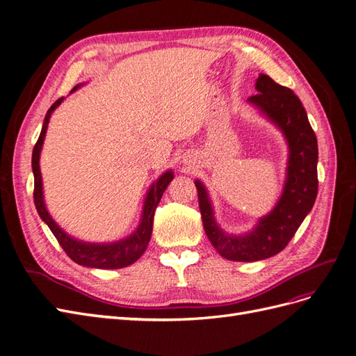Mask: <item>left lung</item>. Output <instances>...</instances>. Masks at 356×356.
<instances>
[{"mask_svg": "<svg viewBox=\"0 0 356 356\" xmlns=\"http://www.w3.org/2000/svg\"><path fill=\"white\" fill-rule=\"evenodd\" d=\"M250 102L282 129L289 144L288 177L276 208L245 236L224 234L213 221L207 190L196 181L203 229L215 250L232 261H258L281 252L314 207L318 195V141L303 104L285 86L260 74Z\"/></svg>", "mask_w": 356, "mask_h": 356, "instance_id": "obj_1", "label": "left lung"}]
</instances>
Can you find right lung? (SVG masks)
<instances>
[{
	"label": "right lung",
	"instance_id": "right-lung-1",
	"mask_svg": "<svg viewBox=\"0 0 356 356\" xmlns=\"http://www.w3.org/2000/svg\"><path fill=\"white\" fill-rule=\"evenodd\" d=\"M77 88H74L71 92H74ZM63 98H59L55 104H53L44 118V123H42L41 134L37 139V143L34 145V152H32V172H34V203L35 208L38 211V215L41 220L44 221L51 233L55 234V238L58 239L59 245L62 246V250L67 252V255L71 258L72 261L77 264L86 266V267H96V268H122L129 264L135 263L139 257L144 254L147 250V245L152 239V232H153V220H154V212L157 204L163 196V191L166 190L169 182L174 179V174L170 170H168L166 174L161 175L159 181H156V184L149 188L147 199H145V207L143 212V220L141 224H139L138 230L122 242L117 243H106V245H93V243H83L80 241H75L70 236L62 232L59 225L51 220L49 215L46 207H44V200H42V182H41V174H40V166H38V160H40V152H41V145L42 141H44V135L47 131V124H49V118L53 110L62 102Z\"/></svg>",
	"mask_w": 356,
	"mask_h": 356
}]
</instances>
